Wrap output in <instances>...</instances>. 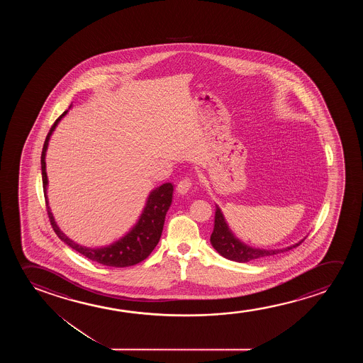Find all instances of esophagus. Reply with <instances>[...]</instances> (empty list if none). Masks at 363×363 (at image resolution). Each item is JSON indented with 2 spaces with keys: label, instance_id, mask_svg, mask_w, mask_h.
I'll return each mask as SVG.
<instances>
[{
  "label": "esophagus",
  "instance_id": "1",
  "mask_svg": "<svg viewBox=\"0 0 363 363\" xmlns=\"http://www.w3.org/2000/svg\"><path fill=\"white\" fill-rule=\"evenodd\" d=\"M191 187H192V181L186 177V179H181L177 184V192L181 194H187Z\"/></svg>",
  "mask_w": 363,
  "mask_h": 363
}]
</instances>
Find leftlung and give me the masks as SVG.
Segmentation results:
<instances>
[{"label": "left lung", "instance_id": "1", "mask_svg": "<svg viewBox=\"0 0 363 363\" xmlns=\"http://www.w3.org/2000/svg\"><path fill=\"white\" fill-rule=\"evenodd\" d=\"M303 240L298 242L295 245L288 248L278 249V250H265V249H257L248 247L242 243L239 239L234 237L233 233L228 228V224L225 223L224 216L220 212L218 206H216V217H214V229L211 235V243L213 248L224 258L239 263H247L252 260L269 258L277 254L288 252L290 249L296 248L303 243Z\"/></svg>", "mask_w": 363, "mask_h": 363}]
</instances>
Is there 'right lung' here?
<instances>
[{"label": "right lung", "instance_id": "add662e5", "mask_svg": "<svg viewBox=\"0 0 363 363\" xmlns=\"http://www.w3.org/2000/svg\"><path fill=\"white\" fill-rule=\"evenodd\" d=\"M67 113H68V110H65V113L60 115L58 119L55 120V124L52 125L50 133L45 138L43 150H42V156H40L45 208H47V213H48L52 228L67 245H69L70 248L74 249L78 253L84 255L93 262H96V263L103 264L106 267H114V268H125V267H131V265L140 263V262H143L144 259L149 257L155 247L159 243L160 237H161L162 229H164V217H166V213H167L171 202H172L174 186L171 184H164L154 189L150 194L146 206H145L144 212L141 214L139 222L136 223L134 228L130 230L129 233L119 239L118 242H115L114 244L104 247V248L91 249L73 242L58 228V225L55 223V218L52 216V212L50 211V206H48V201H47L48 179H47V172H45V151L48 147L50 135L53 133L57 124L60 123V120Z\"/></svg>", "mask_w": 363, "mask_h": 363}]
</instances>
